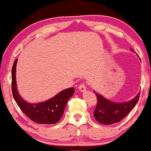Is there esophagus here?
Here are the masks:
<instances>
[{"label":"esophagus","mask_w":151,"mask_h":151,"mask_svg":"<svg viewBox=\"0 0 151 151\" xmlns=\"http://www.w3.org/2000/svg\"><path fill=\"white\" fill-rule=\"evenodd\" d=\"M78 90L81 91V92H85V91H86L87 87H86V86H85V85L84 84V83H81V84L79 85Z\"/></svg>","instance_id":"esophagus-1"}]
</instances>
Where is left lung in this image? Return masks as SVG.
Returning <instances> with one entry per match:
<instances>
[{
  "mask_svg": "<svg viewBox=\"0 0 151 151\" xmlns=\"http://www.w3.org/2000/svg\"><path fill=\"white\" fill-rule=\"evenodd\" d=\"M95 94L97 104L94 111V118L102 124H111L119 122L129 114L138 102L140 92L133 99L122 103L109 101L96 92Z\"/></svg>",
  "mask_w": 151,
  "mask_h": 151,
  "instance_id": "left-lung-1",
  "label": "left lung"
}]
</instances>
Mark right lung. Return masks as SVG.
<instances>
[{
    "mask_svg": "<svg viewBox=\"0 0 151 151\" xmlns=\"http://www.w3.org/2000/svg\"><path fill=\"white\" fill-rule=\"evenodd\" d=\"M14 61L12 68V91L14 100L22 112L30 120L38 124H55L60 120L64 112L68 100L74 93L73 87L61 91L47 101L37 104L26 101L19 94L16 83V65Z\"/></svg>",
    "mask_w": 151,
    "mask_h": 151,
    "instance_id": "right-lung-1",
    "label": "right lung"
}]
</instances>
